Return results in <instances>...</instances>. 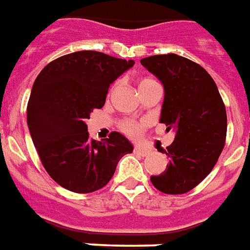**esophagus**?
Wrapping results in <instances>:
<instances>
[{"label":"esophagus","mask_w":250,"mask_h":250,"mask_svg":"<svg viewBox=\"0 0 250 250\" xmlns=\"http://www.w3.org/2000/svg\"><path fill=\"white\" fill-rule=\"evenodd\" d=\"M134 153L136 155H140V156H147L149 153V151L147 148H143V147H140V146H136L134 148Z\"/></svg>","instance_id":"1"}]
</instances>
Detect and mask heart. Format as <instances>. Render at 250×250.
Masks as SVG:
<instances>
[{"label":"heart","mask_w":250,"mask_h":250,"mask_svg":"<svg viewBox=\"0 0 250 250\" xmlns=\"http://www.w3.org/2000/svg\"><path fill=\"white\" fill-rule=\"evenodd\" d=\"M120 128H122V131H123L125 134L130 135V136H138V135L142 134V131H143L144 123L143 122H136V120H125V122L120 125Z\"/></svg>","instance_id":"b5f03b06"}]
</instances>
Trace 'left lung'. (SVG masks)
Returning a JSON list of instances; mask_svg holds the SVG:
<instances>
[{
	"label": "left lung",
	"mask_w": 250,
	"mask_h": 250,
	"mask_svg": "<svg viewBox=\"0 0 250 250\" xmlns=\"http://www.w3.org/2000/svg\"><path fill=\"white\" fill-rule=\"evenodd\" d=\"M140 63L163 83L160 123L175 131L166 171L151 176L163 193L182 195L213 169L227 136V111L216 83L200 64L177 54L147 57Z\"/></svg>",
	"instance_id": "left-lung-1"
}]
</instances>
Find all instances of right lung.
<instances>
[{
    "label": "right lung",
    "instance_id": "add662e5",
    "mask_svg": "<svg viewBox=\"0 0 250 250\" xmlns=\"http://www.w3.org/2000/svg\"><path fill=\"white\" fill-rule=\"evenodd\" d=\"M99 51H75L50 62L38 74L27 103V125L46 172L77 193L98 191L132 144L119 132L90 139L86 122L106 102L108 87L134 66Z\"/></svg>",
    "mask_w": 250,
    "mask_h": 250
}]
</instances>
